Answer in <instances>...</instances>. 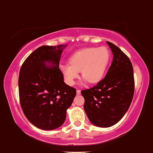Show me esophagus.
<instances>
[{
  "instance_id": "esophagus-1",
  "label": "esophagus",
  "mask_w": 153,
  "mask_h": 153,
  "mask_svg": "<svg viewBox=\"0 0 153 153\" xmlns=\"http://www.w3.org/2000/svg\"><path fill=\"white\" fill-rule=\"evenodd\" d=\"M80 93H81V91L79 90H76V94L77 95H80Z\"/></svg>"
}]
</instances>
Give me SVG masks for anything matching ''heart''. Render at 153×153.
Returning <instances> with one entry per match:
<instances>
[{
  "label": "heart",
  "mask_w": 153,
  "mask_h": 153,
  "mask_svg": "<svg viewBox=\"0 0 153 153\" xmlns=\"http://www.w3.org/2000/svg\"><path fill=\"white\" fill-rule=\"evenodd\" d=\"M110 58L111 53L106 47L84 48L71 56L69 64L62 67V72L70 85L75 83L79 71L83 81L97 83L105 75Z\"/></svg>",
  "instance_id": "heart-1"
}]
</instances>
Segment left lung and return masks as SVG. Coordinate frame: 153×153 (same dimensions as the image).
Returning <instances> with one entry per match:
<instances>
[{
	"label": "left lung",
	"mask_w": 153,
	"mask_h": 153,
	"mask_svg": "<svg viewBox=\"0 0 153 153\" xmlns=\"http://www.w3.org/2000/svg\"><path fill=\"white\" fill-rule=\"evenodd\" d=\"M106 43L113 59L106 76L92 88L81 91L89 120L102 128L115 125L123 117L132 102L135 87L133 68L129 57L115 44Z\"/></svg>",
	"instance_id": "left-lung-1"
}]
</instances>
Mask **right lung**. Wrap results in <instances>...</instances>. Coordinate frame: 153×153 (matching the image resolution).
Listing matches in <instances>:
<instances>
[{
  "mask_svg": "<svg viewBox=\"0 0 153 153\" xmlns=\"http://www.w3.org/2000/svg\"><path fill=\"white\" fill-rule=\"evenodd\" d=\"M66 47H38L29 55L20 70L18 87L21 108L27 119L39 129L52 130L63 125L67 109L76 94L75 88L64 83L59 68Z\"/></svg>",
  "mask_w": 153,
  "mask_h": 153,
  "instance_id": "1",
  "label": "right lung"
}]
</instances>
